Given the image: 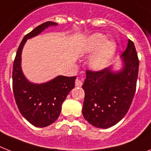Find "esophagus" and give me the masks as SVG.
I'll return each mask as SVG.
<instances>
[{"instance_id":"obj_1","label":"esophagus","mask_w":151,"mask_h":151,"mask_svg":"<svg viewBox=\"0 0 151 151\" xmlns=\"http://www.w3.org/2000/svg\"><path fill=\"white\" fill-rule=\"evenodd\" d=\"M82 85H83V82H82L80 79L76 78V87H81V86H82Z\"/></svg>"}]
</instances>
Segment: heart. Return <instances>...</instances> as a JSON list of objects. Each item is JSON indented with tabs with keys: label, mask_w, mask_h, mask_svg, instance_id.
<instances>
[{
	"label": "heart",
	"mask_w": 151,
	"mask_h": 151,
	"mask_svg": "<svg viewBox=\"0 0 151 151\" xmlns=\"http://www.w3.org/2000/svg\"><path fill=\"white\" fill-rule=\"evenodd\" d=\"M116 52V45L107 40L106 36L100 33L93 34L83 41L80 54L89 56V68L95 72H101L111 65Z\"/></svg>",
	"instance_id": "heart-1"
}]
</instances>
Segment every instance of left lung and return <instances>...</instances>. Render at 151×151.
I'll return each mask as SVG.
<instances>
[{"label": "left lung", "mask_w": 151, "mask_h": 151, "mask_svg": "<svg viewBox=\"0 0 151 151\" xmlns=\"http://www.w3.org/2000/svg\"><path fill=\"white\" fill-rule=\"evenodd\" d=\"M120 58L119 69L110 66L101 72L86 71L82 86L85 91L83 115L95 127L106 129L116 124L127 114L134 99L139 60L130 40Z\"/></svg>", "instance_id": "8db88e82"}]
</instances>
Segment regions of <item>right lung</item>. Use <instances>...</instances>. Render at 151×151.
I'll list each match as a JSON object with an SVG mask.
<instances>
[{
  "label": "right lung",
  "mask_w": 151,
  "mask_h": 151,
  "mask_svg": "<svg viewBox=\"0 0 151 151\" xmlns=\"http://www.w3.org/2000/svg\"><path fill=\"white\" fill-rule=\"evenodd\" d=\"M55 22H47L26 35L17 51L13 65V93L22 115L37 127H45L58 119L62 105L75 87L76 76H58L43 83H34L24 75L22 68V53L27 40L44 32L46 28L57 26Z\"/></svg>",
  "instance_id": "add662e5"
}]
</instances>
